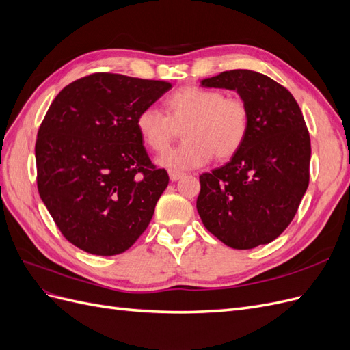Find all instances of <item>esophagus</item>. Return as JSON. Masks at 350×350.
I'll return each instance as SVG.
<instances>
[{
    "instance_id": "1",
    "label": "esophagus",
    "mask_w": 350,
    "mask_h": 350,
    "mask_svg": "<svg viewBox=\"0 0 350 350\" xmlns=\"http://www.w3.org/2000/svg\"><path fill=\"white\" fill-rule=\"evenodd\" d=\"M185 174L184 172H178V171H172V169H171V171H169V178H171V181H178V179L179 178H183Z\"/></svg>"
}]
</instances>
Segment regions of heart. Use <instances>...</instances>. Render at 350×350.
<instances>
[{
    "mask_svg": "<svg viewBox=\"0 0 350 350\" xmlns=\"http://www.w3.org/2000/svg\"><path fill=\"white\" fill-rule=\"evenodd\" d=\"M166 113L147 107L137 115L135 126L144 144L163 152L184 133L185 140L165 152L157 162L169 169H193L211 161L213 154L234 157L250 133V108L239 96L200 86H185L169 94Z\"/></svg>",
    "mask_w": 350,
    "mask_h": 350,
    "instance_id": "obj_1",
    "label": "heart"
}]
</instances>
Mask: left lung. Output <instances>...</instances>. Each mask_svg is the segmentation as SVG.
<instances>
[{"mask_svg": "<svg viewBox=\"0 0 350 350\" xmlns=\"http://www.w3.org/2000/svg\"><path fill=\"white\" fill-rule=\"evenodd\" d=\"M237 90L250 108V133L230 161L200 175L197 210L206 229L235 250L276 239L310 184L311 140L292 93L264 74L230 70L201 81Z\"/></svg>", "mask_w": 350, "mask_h": 350, "instance_id": "8db88e82", "label": "left lung"}]
</instances>
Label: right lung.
<instances>
[{
    "label": "right lung",
    "instance_id": "add662e5",
    "mask_svg": "<svg viewBox=\"0 0 350 350\" xmlns=\"http://www.w3.org/2000/svg\"><path fill=\"white\" fill-rule=\"evenodd\" d=\"M172 84L93 72L62 89L35 144L39 196L68 242L94 256L129 250L169 184L137 131L139 112Z\"/></svg>",
    "mask_w": 350,
    "mask_h": 350
}]
</instances>
